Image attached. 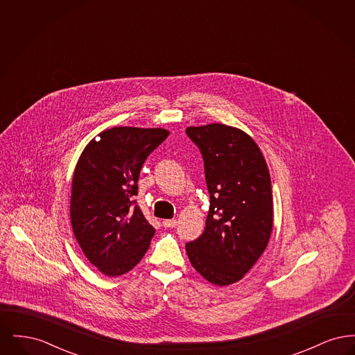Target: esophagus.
<instances>
[{"label": "esophagus", "mask_w": 355, "mask_h": 355, "mask_svg": "<svg viewBox=\"0 0 355 355\" xmlns=\"http://www.w3.org/2000/svg\"><path fill=\"white\" fill-rule=\"evenodd\" d=\"M162 225L165 227H175L178 225V220H162Z\"/></svg>", "instance_id": "obj_1"}]
</instances>
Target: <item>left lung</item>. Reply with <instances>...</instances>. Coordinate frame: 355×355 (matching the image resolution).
I'll list each match as a JSON object with an SVG mask.
<instances>
[{
	"instance_id": "8db88e82",
	"label": "left lung",
	"mask_w": 355,
	"mask_h": 355,
	"mask_svg": "<svg viewBox=\"0 0 355 355\" xmlns=\"http://www.w3.org/2000/svg\"><path fill=\"white\" fill-rule=\"evenodd\" d=\"M202 154L210 207L202 234L186 243L193 268L209 282L232 285L265 252L272 229L270 174L253 138L222 123L190 126Z\"/></svg>"
}]
</instances>
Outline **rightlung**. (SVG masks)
Wrapping results in <instances>:
<instances>
[{
	"label": "right lung",
	"mask_w": 355,
	"mask_h": 355,
	"mask_svg": "<svg viewBox=\"0 0 355 355\" xmlns=\"http://www.w3.org/2000/svg\"><path fill=\"white\" fill-rule=\"evenodd\" d=\"M169 135L165 129L119 126L92 139L71 182L70 220L86 258L107 277L132 270L155 229L137 206L144 162Z\"/></svg>",
	"instance_id": "obj_1"
}]
</instances>
